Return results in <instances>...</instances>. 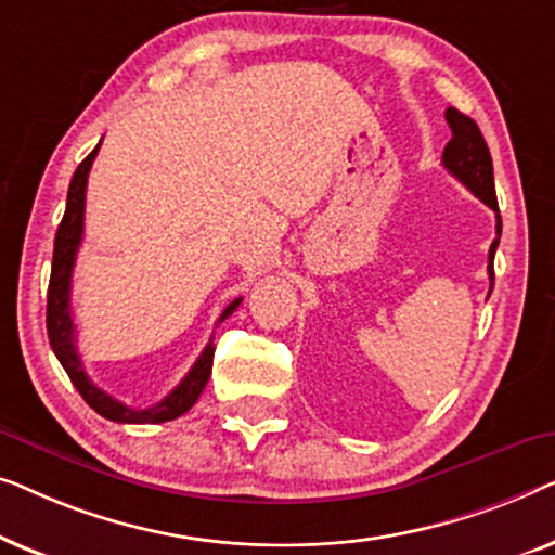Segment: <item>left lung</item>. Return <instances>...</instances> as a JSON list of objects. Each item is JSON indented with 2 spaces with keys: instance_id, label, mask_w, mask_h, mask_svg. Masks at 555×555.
Here are the masks:
<instances>
[{
  "instance_id": "8db88e82",
  "label": "left lung",
  "mask_w": 555,
  "mask_h": 555,
  "mask_svg": "<svg viewBox=\"0 0 555 555\" xmlns=\"http://www.w3.org/2000/svg\"><path fill=\"white\" fill-rule=\"evenodd\" d=\"M447 124L452 128V139L444 146L442 154V164L444 169L457 177L462 184H465L469 192H473L477 199H482L488 207L498 215V199H495V177H492V158H490V149L485 143L480 128L465 113H460L457 108H447L444 113ZM498 237L490 245L488 253V275H490V291H492V280H495V272H492V260H495V249L500 242V232H503V219L498 215V224H495Z\"/></svg>"
}]
</instances>
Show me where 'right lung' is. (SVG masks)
I'll use <instances>...</instances> for the list:
<instances>
[{
    "instance_id": "obj_1",
    "label": "right lung",
    "mask_w": 555,
    "mask_h": 555,
    "mask_svg": "<svg viewBox=\"0 0 555 555\" xmlns=\"http://www.w3.org/2000/svg\"><path fill=\"white\" fill-rule=\"evenodd\" d=\"M98 149L101 143L82 158V164L75 169L70 179V189H67V204L63 222L57 227L55 234V253H52V272H50V287H48V338L52 351H55L57 361L63 363L65 374L70 376L75 389L80 391V397L88 401L90 409H95L98 414L105 416L111 422L120 424H158V422H171L189 412L199 399L204 386L209 382L211 374V361H215V344H207L199 359L192 366V371L181 378V384L171 393L158 401V404L149 409H133L126 406L124 401L113 399L108 391L98 389L90 382L86 369H82L78 346H75V323H73V310H70V283H73V264L78 247L82 242V219H86V186H88V173L93 166ZM242 298L232 300L230 306L222 310L217 323H222L227 315H232Z\"/></svg>"
}]
</instances>
